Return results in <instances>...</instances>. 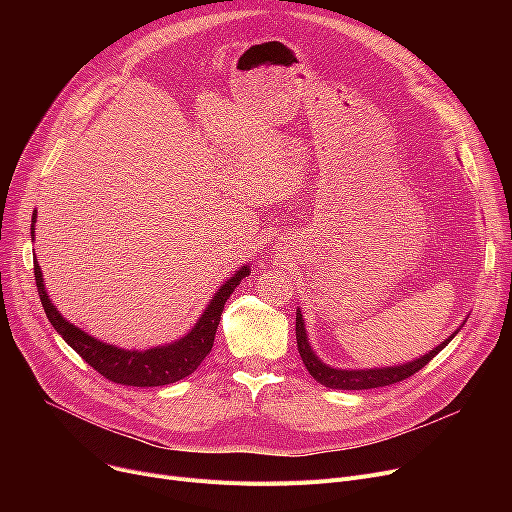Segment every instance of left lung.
I'll list each match as a JSON object with an SVG mask.
<instances>
[{
  "instance_id": "1",
  "label": "left lung",
  "mask_w": 512,
  "mask_h": 512,
  "mask_svg": "<svg viewBox=\"0 0 512 512\" xmlns=\"http://www.w3.org/2000/svg\"><path fill=\"white\" fill-rule=\"evenodd\" d=\"M459 332V330H456ZM454 332V334H456ZM454 334L444 340L440 346H436L432 353H427L425 357L398 365V367H384V369H332L326 363H321L315 353L311 351L309 340H307V332H305V324H303V315L301 311H297V344H299V353L301 359L305 363V367L309 369V373L313 378L324 384L328 388H336V390H369V388H382V386H390L396 382H402L415 375L419 369H423L429 361H432L444 346H448V342L454 338Z\"/></svg>"
}]
</instances>
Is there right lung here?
<instances>
[{"label":"right lung","mask_w":512,"mask_h":512,"mask_svg":"<svg viewBox=\"0 0 512 512\" xmlns=\"http://www.w3.org/2000/svg\"><path fill=\"white\" fill-rule=\"evenodd\" d=\"M33 222H35V215H33ZM33 226H31V234L35 236ZM247 276H249V267H242V270L236 272L226 284H222V288L215 292V297L211 299L205 313L197 321V326L178 342L151 348V351H124V348L99 342L93 336L85 334L83 330L68 324V321L60 315V311L51 305L45 292L41 267L35 259V282L39 290V299L47 319L51 321V326L56 328V332L97 373H101L103 378L116 384L137 386V388L174 384L186 378V375H191L201 365V361L209 355L213 346V338H215V332H218V324L222 319L226 301L230 299V294L240 284V280Z\"/></svg>","instance_id":"right-lung-1"}]
</instances>
